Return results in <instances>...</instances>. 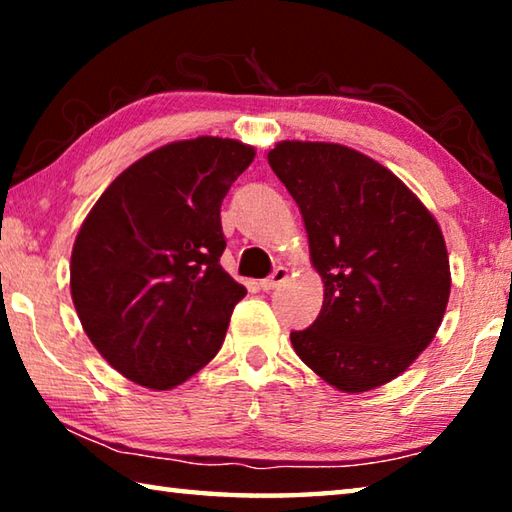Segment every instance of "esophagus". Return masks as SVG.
Returning a JSON list of instances; mask_svg holds the SVG:
<instances>
[{
	"instance_id": "1",
	"label": "esophagus",
	"mask_w": 512,
	"mask_h": 512,
	"mask_svg": "<svg viewBox=\"0 0 512 512\" xmlns=\"http://www.w3.org/2000/svg\"><path fill=\"white\" fill-rule=\"evenodd\" d=\"M287 280H289V268L277 266L271 277H266V280L259 282V289H262V291H273V289H277V287H280V284H284Z\"/></svg>"
}]
</instances>
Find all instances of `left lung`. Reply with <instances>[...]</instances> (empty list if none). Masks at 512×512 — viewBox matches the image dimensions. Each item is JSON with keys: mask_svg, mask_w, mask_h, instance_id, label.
I'll return each mask as SVG.
<instances>
[{"mask_svg": "<svg viewBox=\"0 0 512 512\" xmlns=\"http://www.w3.org/2000/svg\"><path fill=\"white\" fill-rule=\"evenodd\" d=\"M268 164L300 207L325 287L314 325L291 332L293 350L343 393L388 384L443 323V230L393 171L350 146L284 140Z\"/></svg>", "mask_w": 512, "mask_h": 512, "instance_id": "left-lung-1", "label": "left lung"}]
</instances>
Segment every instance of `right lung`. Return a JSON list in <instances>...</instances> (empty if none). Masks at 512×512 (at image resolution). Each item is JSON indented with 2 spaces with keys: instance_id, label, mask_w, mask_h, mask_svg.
<instances>
[{
  "instance_id": "obj_1",
  "label": "right lung",
  "mask_w": 512,
  "mask_h": 512,
  "mask_svg": "<svg viewBox=\"0 0 512 512\" xmlns=\"http://www.w3.org/2000/svg\"><path fill=\"white\" fill-rule=\"evenodd\" d=\"M255 160L228 137L164 144L112 180L85 216L69 289L94 348L153 391L214 359L244 284L223 271L221 203Z\"/></svg>"
}]
</instances>
